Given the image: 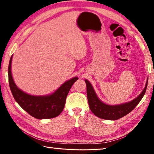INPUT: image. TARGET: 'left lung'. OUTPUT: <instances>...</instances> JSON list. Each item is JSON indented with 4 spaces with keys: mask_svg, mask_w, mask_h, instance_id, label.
<instances>
[{
    "mask_svg": "<svg viewBox=\"0 0 154 154\" xmlns=\"http://www.w3.org/2000/svg\"><path fill=\"white\" fill-rule=\"evenodd\" d=\"M87 87V96L88 104L90 110L92 113L97 116L98 118L109 120H116L122 118L130 112H131L136 107V106L139 103L140 100L143 98L147 90L148 79L146 82L144 90L140 94L138 97L134 98L132 101L128 103H123L118 105H109L103 103L98 98L94 90L91 83L87 79L85 80Z\"/></svg>",
    "mask_w": 154,
    "mask_h": 154,
    "instance_id": "1",
    "label": "left lung"
}]
</instances>
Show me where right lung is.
Segmentation results:
<instances>
[{
  "label": "right lung",
  "instance_id": "right-lung-1",
  "mask_svg": "<svg viewBox=\"0 0 154 154\" xmlns=\"http://www.w3.org/2000/svg\"><path fill=\"white\" fill-rule=\"evenodd\" d=\"M12 57L8 67L9 83L11 93L16 102L24 110L36 119L56 118L63 111L66 98L73 83L78 77L72 78L64 82L58 90L48 96H32L17 87L11 74Z\"/></svg>",
  "mask_w": 154,
  "mask_h": 154
}]
</instances>
